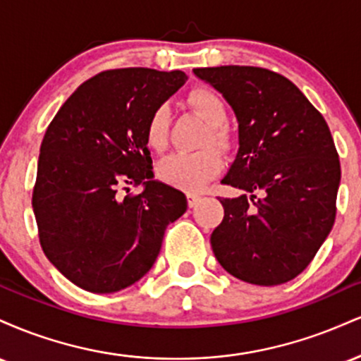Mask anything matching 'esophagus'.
<instances>
[{
    "label": "esophagus",
    "mask_w": 361,
    "mask_h": 361,
    "mask_svg": "<svg viewBox=\"0 0 361 361\" xmlns=\"http://www.w3.org/2000/svg\"><path fill=\"white\" fill-rule=\"evenodd\" d=\"M186 198H188V207H195L202 197L198 193H186Z\"/></svg>",
    "instance_id": "1"
}]
</instances>
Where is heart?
<instances>
[{
    "label": "heart",
    "instance_id": "b5f03b06",
    "mask_svg": "<svg viewBox=\"0 0 361 361\" xmlns=\"http://www.w3.org/2000/svg\"><path fill=\"white\" fill-rule=\"evenodd\" d=\"M186 103L195 114L200 115L207 122V132L202 146H207L197 152H176L164 157L157 164V178L164 183L185 190L197 192L222 171V157L219 151L209 144H214L222 151L233 146V134L226 126L227 105L222 94L210 86H195L186 94ZM169 137V114L164 105L157 106L149 115L144 139L149 149L161 152L168 146Z\"/></svg>",
    "mask_w": 361,
    "mask_h": 361
}]
</instances>
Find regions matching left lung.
<instances>
[{"instance_id":"8db88e82","label":"left lung","mask_w":361,"mask_h":361,"mask_svg":"<svg viewBox=\"0 0 361 361\" xmlns=\"http://www.w3.org/2000/svg\"><path fill=\"white\" fill-rule=\"evenodd\" d=\"M239 122V151L222 183L224 219L210 235L227 273L280 285L309 267L336 219L341 166L324 117L292 81L255 66L193 69ZM246 192L250 193L247 197Z\"/></svg>"}]
</instances>
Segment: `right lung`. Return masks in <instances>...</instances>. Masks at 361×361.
<instances>
[{
  "label": "right lung",
  "mask_w": 361,
  "mask_h": 361,
  "mask_svg": "<svg viewBox=\"0 0 361 361\" xmlns=\"http://www.w3.org/2000/svg\"><path fill=\"white\" fill-rule=\"evenodd\" d=\"M186 81L183 71L109 69L61 106L40 144L32 193L40 246L69 281L111 293L151 270L164 231L185 214L180 190L152 180L149 115ZM145 185L142 194H128Z\"/></svg>",
  "instance_id": "1"
}]
</instances>
